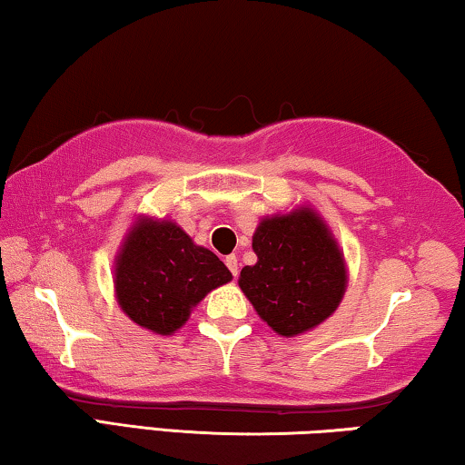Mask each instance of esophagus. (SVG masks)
Wrapping results in <instances>:
<instances>
[{"mask_svg": "<svg viewBox=\"0 0 465 465\" xmlns=\"http://www.w3.org/2000/svg\"><path fill=\"white\" fill-rule=\"evenodd\" d=\"M225 265L230 267V272L233 273V277H238V256H235V254L225 256Z\"/></svg>", "mask_w": 465, "mask_h": 465, "instance_id": "34e87169", "label": "esophagus"}]
</instances>
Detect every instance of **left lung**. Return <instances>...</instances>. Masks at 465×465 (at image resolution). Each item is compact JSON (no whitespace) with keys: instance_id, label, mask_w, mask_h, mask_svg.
<instances>
[{"instance_id":"obj_1","label":"left lung","mask_w":465,"mask_h":465,"mask_svg":"<svg viewBox=\"0 0 465 465\" xmlns=\"http://www.w3.org/2000/svg\"><path fill=\"white\" fill-rule=\"evenodd\" d=\"M254 265L240 288L275 334L301 336L342 302L349 272L338 240L311 204L261 219L252 235Z\"/></svg>"}]
</instances>
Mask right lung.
Segmentation results:
<instances>
[{
  "mask_svg": "<svg viewBox=\"0 0 465 465\" xmlns=\"http://www.w3.org/2000/svg\"><path fill=\"white\" fill-rule=\"evenodd\" d=\"M113 282L116 302L131 322L171 336L211 290L232 282V272L209 248L193 244L175 221L140 214L116 252Z\"/></svg>",
  "mask_w": 465,
  "mask_h": 465,
  "instance_id": "obj_1",
  "label": "right lung"
}]
</instances>
